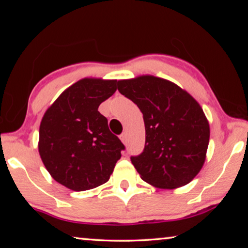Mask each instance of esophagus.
<instances>
[{"instance_id": "34e87169", "label": "esophagus", "mask_w": 248, "mask_h": 248, "mask_svg": "<svg viewBox=\"0 0 248 248\" xmlns=\"http://www.w3.org/2000/svg\"><path fill=\"white\" fill-rule=\"evenodd\" d=\"M120 140H121V141H123V143H124V144H125V143H127V140H128L127 133H125V132H124L123 134H121V136H120Z\"/></svg>"}]
</instances>
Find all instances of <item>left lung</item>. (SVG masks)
I'll return each instance as SVG.
<instances>
[{
    "mask_svg": "<svg viewBox=\"0 0 248 248\" xmlns=\"http://www.w3.org/2000/svg\"><path fill=\"white\" fill-rule=\"evenodd\" d=\"M118 91L143 114L144 150L131 162L144 182L163 189L185 186L202 169L210 127L199 103L167 79H120Z\"/></svg>",
    "mask_w": 248,
    "mask_h": 248,
    "instance_id": "1",
    "label": "left lung"
}]
</instances>
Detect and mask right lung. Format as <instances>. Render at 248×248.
Listing matches in <instances>:
<instances>
[{"label":"right lung","mask_w":248,"mask_h":248,"mask_svg":"<svg viewBox=\"0 0 248 248\" xmlns=\"http://www.w3.org/2000/svg\"><path fill=\"white\" fill-rule=\"evenodd\" d=\"M117 90V79L82 78L68 87L45 112L38 150L59 184L74 191L108 182L124 145L108 128L99 105Z\"/></svg>","instance_id":"right-lung-1"}]
</instances>
